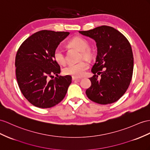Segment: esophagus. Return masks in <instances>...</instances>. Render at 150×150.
<instances>
[{"instance_id": "esophagus-1", "label": "esophagus", "mask_w": 150, "mask_h": 150, "mask_svg": "<svg viewBox=\"0 0 150 150\" xmlns=\"http://www.w3.org/2000/svg\"><path fill=\"white\" fill-rule=\"evenodd\" d=\"M80 78H77V77H75V76H72V80H74V81H75V80H77V81H79V80H80Z\"/></svg>"}]
</instances>
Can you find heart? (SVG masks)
Here are the masks:
<instances>
[{"label": "heart", "mask_w": 150, "mask_h": 150, "mask_svg": "<svg viewBox=\"0 0 150 150\" xmlns=\"http://www.w3.org/2000/svg\"><path fill=\"white\" fill-rule=\"evenodd\" d=\"M69 45L74 47L82 52V57L86 59H90L92 56V52L89 49V45L88 42L81 37H75L69 42ZM54 60L59 64H64L66 62V57L63 49L57 47L55 49L53 53ZM89 68V64L86 61H81L78 63H71L65 67L63 72L64 75H71L75 77H80L85 74L86 71Z\"/></svg>", "instance_id": "obj_1"}]
</instances>
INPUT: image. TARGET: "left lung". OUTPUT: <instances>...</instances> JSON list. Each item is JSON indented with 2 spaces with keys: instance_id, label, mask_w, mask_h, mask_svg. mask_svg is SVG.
<instances>
[{
  "instance_id": "obj_1",
  "label": "left lung",
  "mask_w": 150,
  "mask_h": 150,
  "mask_svg": "<svg viewBox=\"0 0 150 150\" xmlns=\"http://www.w3.org/2000/svg\"><path fill=\"white\" fill-rule=\"evenodd\" d=\"M79 33L94 40L98 49L91 70L94 75L89 78L91 86L86 91L87 96L101 105L116 102L125 94L132 80L134 57L130 43L122 33L108 26ZM99 74L100 79L97 78Z\"/></svg>"
}]
</instances>
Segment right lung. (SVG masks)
Listing matches in <instances>:
<instances>
[{"instance_id":"right-lung-1","label":"right lung","mask_w":150,"mask_h":150,"mask_svg":"<svg viewBox=\"0 0 150 150\" xmlns=\"http://www.w3.org/2000/svg\"><path fill=\"white\" fill-rule=\"evenodd\" d=\"M70 33L41 30L23 42L15 59L19 87L25 98L35 106L48 108L58 104L71 83L70 75L60 76L59 64L53 53ZM57 76L51 80L49 77Z\"/></svg>"}]
</instances>
